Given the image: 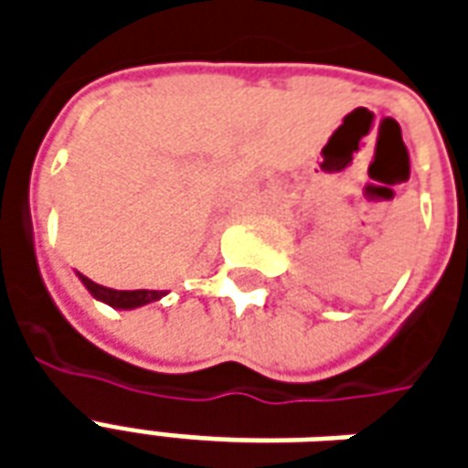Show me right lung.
<instances>
[{
  "label": "right lung",
  "mask_w": 468,
  "mask_h": 468,
  "mask_svg": "<svg viewBox=\"0 0 468 468\" xmlns=\"http://www.w3.org/2000/svg\"><path fill=\"white\" fill-rule=\"evenodd\" d=\"M80 275V281L85 283V288L90 293L95 295L97 301H105L107 305H112V308H137V305L144 303H153V301H160L163 298V291H115V288H105V285L95 283V281H90L87 275Z\"/></svg>",
  "instance_id": "right-lung-1"
}]
</instances>
